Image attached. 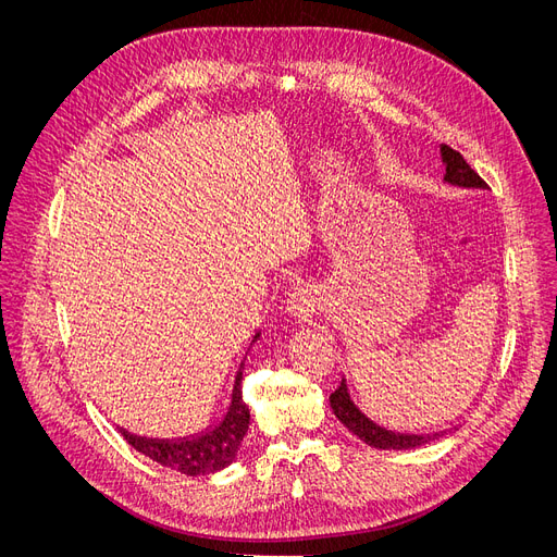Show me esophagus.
<instances>
[{
	"instance_id": "obj_1",
	"label": "esophagus",
	"mask_w": 557,
	"mask_h": 557,
	"mask_svg": "<svg viewBox=\"0 0 557 557\" xmlns=\"http://www.w3.org/2000/svg\"><path fill=\"white\" fill-rule=\"evenodd\" d=\"M313 309H315V297L311 295L309 288H297L286 299V311L297 320H305L307 315L313 313Z\"/></svg>"
}]
</instances>
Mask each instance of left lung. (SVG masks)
<instances>
[{
	"label": "left lung",
	"mask_w": 557,
	"mask_h": 557,
	"mask_svg": "<svg viewBox=\"0 0 557 557\" xmlns=\"http://www.w3.org/2000/svg\"><path fill=\"white\" fill-rule=\"evenodd\" d=\"M442 153V162L446 166V175L444 182L453 184V186H462V188H486V182L467 164V160L453 150L450 146L442 144L440 146ZM331 409L335 413V418L352 433L358 435L362 442H367L373 448H386V450H404V448H418L424 446L437 437H442L446 431L442 433H429V435H416V433H395L388 431L380 424H375L373 420H369L356 404L350 399L346 380L339 382V386L335 388V393H331Z\"/></svg>",
	"instance_id": "8db88e82"
}]
</instances>
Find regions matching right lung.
<instances>
[{
  "instance_id": "right-lung-1",
  "label": "right lung",
  "mask_w": 557,
  "mask_h": 557,
  "mask_svg": "<svg viewBox=\"0 0 557 557\" xmlns=\"http://www.w3.org/2000/svg\"><path fill=\"white\" fill-rule=\"evenodd\" d=\"M258 337L260 333L252 335L250 346L258 342ZM242 371H244V362L239 364L233 382L228 411L218 426L201 431L199 435L177 437V440L139 437L124 429H120V433L135 450L144 453L146 458L160 462L162 467H169L173 471H180L184 475H209V473L222 471L235 460V455L250 424V411L242 397Z\"/></svg>"
}]
</instances>
